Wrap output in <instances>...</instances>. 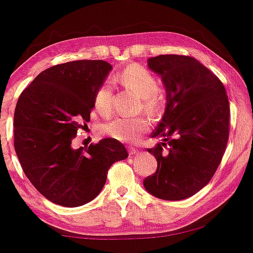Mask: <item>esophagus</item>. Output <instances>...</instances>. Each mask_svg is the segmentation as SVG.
<instances>
[{"mask_svg":"<svg viewBox=\"0 0 253 253\" xmlns=\"http://www.w3.org/2000/svg\"><path fill=\"white\" fill-rule=\"evenodd\" d=\"M128 151H129L130 156H136V154H139V150L135 147H129Z\"/></svg>","mask_w":253,"mask_h":253,"instance_id":"esophagus-1","label":"esophagus"}]
</instances>
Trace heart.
<instances>
[{
    "label": "heart",
    "instance_id": "heart-1",
    "mask_svg": "<svg viewBox=\"0 0 253 253\" xmlns=\"http://www.w3.org/2000/svg\"><path fill=\"white\" fill-rule=\"evenodd\" d=\"M119 84L132 90L140 97L142 109L147 114L157 115L163 109L165 96L159 89L156 77L145 67L129 65L115 77ZM94 107L102 117H109L113 112V88L105 82L96 89L94 95ZM150 127V121L144 117L132 119H114L102 127L105 135L123 142H133L145 134Z\"/></svg>",
    "mask_w": 253,
    "mask_h": 253
}]
</instances>
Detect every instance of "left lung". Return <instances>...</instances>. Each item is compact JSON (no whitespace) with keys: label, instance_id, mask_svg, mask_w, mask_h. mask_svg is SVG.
I'll return each instance as SVG.
<instances>
[{"label":"left lung","instance_id":"8db88e82","mask_svg":"<svg viewBox=\"0 0 253 253\" xmlns=\"http://www.w3.org/2000/svg\"><path fill=\"white\" fill-rule=\"evenodd\" d=\"M166 89V109L152 133L161 141L148 152L156 157L146 190L164 200L192 197L209 184L227 146L230 105L224 84L199 61L186 55L148 59Z\"/></svg>","mask_w":253,"mask_h":253}]
</instances>
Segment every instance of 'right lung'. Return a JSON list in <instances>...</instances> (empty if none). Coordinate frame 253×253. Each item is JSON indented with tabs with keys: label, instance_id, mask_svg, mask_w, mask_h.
I'll return each instance as SVG.
<instances>
[{
	"label": "right lung",
	"instance_id": "add662e5",
	"mask_svg": "<svg viewBox=\"0 0 253 253\" xmlns=\"http://www.w3.org/2000/svg\"><path fill=\"white\" fill-rule=\"evenodd\" d=\"M112 69L102 60H79L45 69L17 100L14 147L24 174L42 196L77 208L101 192L109 167L128 157L113 138L74 150L87 126L94 95Z\"/></svg>",
	"mask_w": 253,
	"mask_h": 253
}]
</instances>
